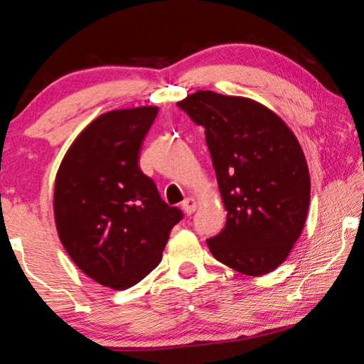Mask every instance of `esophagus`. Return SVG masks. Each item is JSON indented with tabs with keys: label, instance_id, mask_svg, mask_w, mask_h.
<instances>
[{
	"label": "esophagus",
	"instance_id": "obj_1",
	"mask_svg": "<svg viewBox=\"0 0 364 364\" xmlns=\"http://www.w3.org/2000/svg\"><path fill=\"white\" fill-rule=\"evenodd\" d=\"M181 207H183V210H184V213H186V215L194 213V210L197 208V200L194 199V197L189 196V197H186V199L183 200Z\"/></svg>",
	"mask_w": 364,
	"mask_h": 364
}]
</instances>
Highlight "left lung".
<instances>
[{
	"label": "left lung",
	"mask_w": 364,
	"mask_h": 364,
	"mask_svg": "<svg viewBox=\"0 0 364 364\" xmlns=\"http://www.w3.org/2000/svg\"><path fill=\"white\" fill-rule=\"evenodd\" d=\"M205 128L226 225L212 255L247 276L268 274L291 254L310 207V171L299 139L263 104L199 90L178 102Z\"/></svg>",
	"instance_id": "left-lung-1"
}]
</instances>
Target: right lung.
<instances>
[{
	"label": "right lung",
	"instance_id": "right-lung-1",
	"mask_svg": "<svg viewBox=\"0 0 364 364\" xmlns=\"http://www.w3.org/2000/svg\"><path fill=\"white\" fill-rule=\"evenodd\" d=\"M156 106L110 110L73 139L54 183V221L67 254L86 276L123 291L162 260L180 208L160 199L141 171L139 147Z\"/></svg>",
	"mask_w": 364,
	"mask_h": 364
}]
</instances>
